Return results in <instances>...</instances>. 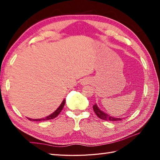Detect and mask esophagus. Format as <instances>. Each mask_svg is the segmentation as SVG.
Listing matches in <instances>:
<instances>
[{"label":"esophagus","instance_id":"esophagus-1","mask_svg":"<svg viewBox=\"0 0 160 160\" xmlns=\"http://www.w3.org/2000/svg\"><path fill=\"white\" fill-rule=\"evenodd\" d=\"M89 83V81L88 79H84L82 82H81V84H82V85H88Z\"/></svg>","mask_w":160,"mask_h":160}]
</instances>
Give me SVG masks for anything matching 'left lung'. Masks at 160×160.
Listing matches in <instances>:
<instances>
[{"instance_id":"1","label":"left lung","mask_w":160,"mask_h":160,"mask_svg":"<svg viewBox=\"0 0 160 160\" xmlns=\"http://www.w3.org/2000/svg\"><path fill=\"white\" fill-rule=\"evenodd\" d=\"M93 109H94V111L96 113V115L98 116V118H99L100 119H102V120H104L106 121H118V120H122V118H117L112 117V116H110L104 112L101 111V110L99 109V108L97 106V103L93 106Z\"/></svg>"}]
</instances>
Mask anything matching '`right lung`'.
Wrapping results in <instances>:
<instances>
[{"mask_svg": "<svg viewBox=\"0 0 160 160\" xmlns=\"http://www.w3.org/2000/svg\"><path fill=\"white\" fill-rule=\"evenodd\" d=\"M65 98L63 99V101H62V103H61V105L59 106V108H58L55 111L52 113L51 115H50L49 116H47V117H45V118H41V119H31V118H28V120H31V121H45V120H52V119H54L55 118H57L58 115L59 114V113L61 112V111H62L63 106H64L65 105Z\"/></svg>", "mask_w": 160, "mask_h": 160, "instance_id": "1", "label": "right lung"}]
</instances>
